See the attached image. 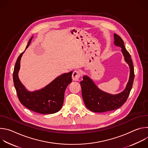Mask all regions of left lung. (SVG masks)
I'll return each instance as SVG.
<instances>
[{
    "instance_id": "left-lung-1",
    "label": "left lung",
    "mask_w": 148,
    "mask_h": 148,
    "mask_svg": "<svg viewBox=\"0 0 148 148\" xmlns=\"http://www.w3.org/2000/svg\"><path fill=\"white\" fill-rule=\"evenodd\" d=\"M32 38L29 41L26 49L29 46ZM25 50L18 57L13 73L14 86L20 102L28 109L37 113L50 114L57 112L62 107L65 90L72 82L73 71L61 74L40 90L29 91L21 82L18 76L20 60Z\"/></svg>"
}]
</instances>
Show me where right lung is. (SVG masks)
I'll list each match as a JSON object with an SVG mask.
<instances>
[{
	"label": "right lung",
	"mask_w": 148,
	"mask_h": 148,
	"mask_svg": "<svg viewBox=\"0 0 148 148\" xmlns=\"http://www.w3.org/2000/svg\"><path fill=\"white\" fill-rule=\"evenodd\" d=\"M114 44L122 49L125 61L130 68V75L125 90L116 95H111L100 90L93 81L87 75H84L80 82L82 98L86 107L94 112H103L119 108L127 100L132 89L134 79V68L132 60L128 51L126 50L122 39L114 34Z\"/></svg>",
	"instance_id": "add662e5"
}]
</instances>
